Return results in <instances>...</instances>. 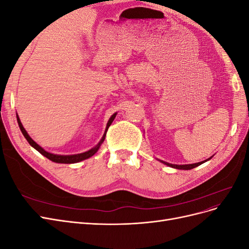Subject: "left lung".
<instances>
[{"instance_id":"obj_1","label":"left lung","mask_w":249,"mask_h":249,"mask_svg":"<svg viewBox=\"0 0 249 249\" xmlns=\"http://www.w3.org/2000/svg\"><path fill=\"white\" fill-rule=\"evenodd\" d=\"M213 157V156H212ZM212 157L209 158V159L205 160V161H201V162H198V163H194V164H185V165H176V164H170V163H167V162H164V161H161L162 163H164L165 165H167V166H170V167H173V168H177V169H183V170H189V169H192V168H195L199 166L200 164L205 163L207 161H209L210 159H212Z\"/></svg>"}]
</instances>
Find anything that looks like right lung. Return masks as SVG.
<instances>
[{
  "label": "right lung",
  "instance_id": "add662e5",
  "mask_svg": "<svg viewBox=\"0 0 249 249\" xmlns=\"http://www.w3.org/2000/svg\"><path fill=\"white\" fill-rule=\"evenodd\" d=\"M115 116H116V113H114V114H113V115L110 117L109 122H108V124H107V127H106V131H105L104 136L102 137L101 141H100L99 143H97V144H96L93 148L89 149L88 152L82 153V154H77V155H66V156H64V155H54V154L48 153V152H46V150H44L41 146H39L38 144H37V143H36V142H35L31 137L29 136L28 133H27V131L25 130V127L22 126V124H21V123H20V119H19L18 115L17 114V118H18V125H19V129H20V131H21L22 135H24L25 138L27 139V141L29 142V144L31 145L32 147H34L36 150H38V152H39L42 156L47 157L48 159H50L51 161L55 162V163H63V164H72V163H78V162H80V161L86 160V159H88V158L92 157V156L97 152V150H99V148H100L101 144H102V143L104 142L105 137H106V133H107V131H108V127L111 125V124H112L113 120H114Z\"/></svg>",
  "mask_w": 249,
  "mask_h": 249
}]
</instances>
